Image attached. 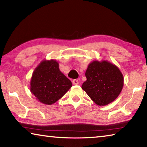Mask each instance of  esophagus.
Listing matches in <instances>:
<instances>
[{
	"mask_svg": "<svg viewBox=\"0 0 147 147\" xmlns=\"http://www.w3.org/2000/svg\"><path fill=\"white\" fill-rule=\"evenodd\" d=\"M79 84V82L77 79H74L73 80V85H78Z\"/></svg>",
	"mask_w": 147,
	"mask_h": 147,
	"instance_id": "34e87169",
	"label": "esophagus"
}]
</instances>
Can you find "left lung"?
<instances>
[{
    "label": "left lung",
    "mask_w": 147,
    "mask_h": 147,
    "mask_svg": "<svg viewBox=\"0 0 147 147\" xmlns=\"http://www.w3.org/2000/svg\"><path fill=\"white\" fill-rule=\"evenodd\" d=\"M85 74L87 80L82 88L97 105H108L121 93L124 77L115 65L107 60H94L88 65Z\"/></svg>",
    "instance_id": "1"
}]
</instances>
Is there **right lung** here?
<instances>
[{"label":"right lung","instance_id":"1","mask_svg":"<svg viewBox=\"0 0 147 147\" xmlns=\"http://www.w3.org/2000/svg\"><path fill=\"white\" fill-rule=\"evenodd\" d=\"M72 87L71 80L61 73L55 59L42 61L35 69L30 81V91L37 100L51 105Z\"/></svg>","mask_w":147,"mask_h":147}]
</instances>
